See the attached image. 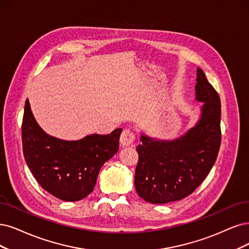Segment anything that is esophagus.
Here are the masks:
<instances>
[{
	"label": "esophagus",
	"instance_id": "1",
	"mask_svg": "<svg viewBox=\"0 0 249 249\" xmlns=\"http://www.w3.org/2000/svg\"><path fill=\"white\" fill-rule=\"evenodd\" d=\"M134 140H135V135L130 129L123 130L121 136H120V142H121V144L124 146L132 144Z\"/></svg>",
	"mask_w": 249,
	"mask_h": 249
}]
</instances>
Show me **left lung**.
Instances as JSON below:
<instances>
[{
    "label": "left lung",
    "mask_w": 249,
    "mask_h": 249,
    "mask_svg": "<svg viewBox=\"0 0 249 249\" xmlns=\"http://www.w3.org/2000/svg\"><path fill=\"white\" fill-rule=\"evenodd\" d=\"M196 82L195 99L202 107L195 126L171 141L142 131L140 135L134 185L139 196L150 203H169L189 196L215 163L220 146V99L200 68Z\"/></svg>",
    "instance_id": "obj_1"
}]
</instances>
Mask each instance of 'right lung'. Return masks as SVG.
<instances>
[{
    "label": "right lung",
    "mask_w": 249,
    "mask_h": 249,
    "mask_svg": "<svg viewBox=\"0 0 249 249\" xmlns=\"http://www.w3.org/2000/svg\"><path fill=\"white\" fill-rule=\"evenodd\" d=\"M122 128L109 134H89L64 141L46 133L36 123L26 99L22 120L25 162L39 185L60 200L73 202L93 191L103 165L119 150Z\"/></svg>",
    "instance_id": "add662e5"
}]
</instances>
